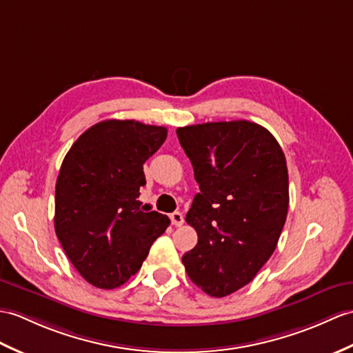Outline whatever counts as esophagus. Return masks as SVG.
Returning a JSON list of instances; mask_svg holds the SVG:
<instances>
[{
	"instance_id": "34e87169",
	"label": "esophagus",
	"mask_w": 353,
	"mask_h": 353,
	"mask_svg": "<svg viewBox=\"0 0 353 353\" xmlns=\"http://www.w3.org/2000/svg\"><path fill=\"white\" fill-rule=\"evenodd\" d=\"M170 218H171V223H173V225H176V227H180L185 223L182 212H174V214H171Z\"/></svg>"
}]
</instances>
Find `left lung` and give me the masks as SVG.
I'll list each match as a JSON object with an SVG mask.
<instances>
[{
	"label": "left lung",
	"instance_id": "left-lung-1",
	"mask_svg": "<svg viewBox=\"0 0 353 353\" xmlns=\"http://www.w3.org/2000/svg\"><path fill=\"white\" fill-rule=\"evenodd\" d=\"M200 192L186 223L199 242L183 254L191 281L223 298L257 275L288 218L289 173L274 135L248 120L177 128Z\"/></svg>",
	"mask_w": 353,
	"mask_h": 353
}]
</instances>
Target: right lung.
<instances>
[{
    "label": "right lung",
    "mask_w": 353,
    "mask_h": 353,
    "mask_svg": "<svg viewBox=\"0 0 353 353\" xmlns=\"http://www.w3.org/2000/svg\"><path fill=\"white\" fill-rule=\"evenodd\" d=\"M167 129L135 120H105L87 129L64 157L55 185L54 227L85 281L116 289L138 272L170 219L144 212V162Z\"/></svg>",
    "instance_id": "1"
}]
</instances>
